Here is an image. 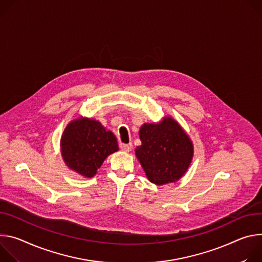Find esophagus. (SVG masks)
Here are the masks:
<instances>
[{"label": "esophagus", "instance_id": "obj_1", "mask_svg": "<svg viewBox=\"0 0 262 262\" xmlns=\"http://www.w3.org/2000/svg\"><path fill=\"white\" fill-rule=\"evenodd\" d=\"M120 148L124 152H130L132 150V143H120Z\"/></svg>", "mask_w": 262, "mask_h": 262}]
</instances>
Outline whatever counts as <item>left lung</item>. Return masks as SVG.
<instances>
[{
  "mask_svg": "<svg viewBox=\"0 0 262 262\" xmlns=\"http://www.w3.org/2000/svg\"><path fill=\"white\" fill-rule=\"evenodd\" d=\"M141 144L135 154L148 179L157 185L179 180L193 154L189 137L170 118L159 124H144L139 130Z\"/></svg>",
  "mask_w": 262,
  "mask_h": 262,
  "instance_id": "1",
  "label": "left lung"
}]
</instances>
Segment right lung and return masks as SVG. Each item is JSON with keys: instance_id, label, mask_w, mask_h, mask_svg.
<instances>
[{"instance_id": "obj_1", "label": "right lung", "mask_w": 262, "mask_h": 262, "mask_svg": "<svg viewBox=\"0 0 262 262\" xmlns=\"http://www.w3.org/2000/svg\"><path fill=\"white\" fill-rule=\"evenodd\" d=\"M119 150L118 140L100 122L78 119L68 125L61 137V154L67 165L92 178L106 157Z\"/></svg>"}]
</instances>
